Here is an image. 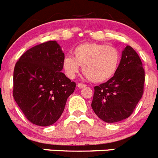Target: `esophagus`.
<instances>
[{
    "instance_id": "34e87169",
    "label": "esophagus",
    "mask_w": 158,
    "mask_h": 158,
    "mask_svg": "<svg viewBox=\"0 0 158 158\" xmlns=\"http://www.w3.org/2000/svg\"><path fill=\"white\" fill-rule=\"evenodd\" d=\"M77 86L79 88H83V87H86V84H83V83H78L77 84Z\"/></svg>"
}]
</instances>
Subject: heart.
<instances>
[{
  "instance_id": "b5f03b06",
  "label": "heart",
  "mask_w": 158,
  "mask_h": 158,
  "mask_svg": "<svg viewBox=\"0 0 158 158\" xmlns=\"http://www.w3.org/2000/svg\"><path fill=\"white\" fill-rule=\"evenodd\" d=\"M120 52L112 45L98 43H83L73 50V57L63 60V69L69 78H74L82 66L85 76L94 82H102L110 79L117 70Z\"/></svg>"
}]
</instances>
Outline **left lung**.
Here are the masks:
<instances>
[{"mask_svg": "<svg viewBox=\"0 0 158 158\" xmlns=\"http://www.w3.org/2000/svg\"><path fill=\"white\" fill-rule=\"evenodd\" d=\"M145 71L137 52L127 45L114 76L94 86L91 107L106 123H116L129 117L143 94Z\"/></svg>", "mask_w": 158, "mask_h": 158, "instance_id": "1", "label": "left lung"}]
</instances>
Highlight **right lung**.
I'll list each match as a JSON object with an SVG mask.
<instances>
[{
    "label": "right lung",
    "mask_w": 158,
    "mask_h": 158,
    "mask_svg": "<svg viewBox=\"0 0 158 158\" xmlns=\"http://www.w3.org/2000/svg\"><path fill=\"white\" fill-rule=\"evenodd\" d=\"M64 58L59 44L49 41L28 49L15 64L13 98L34 124L46 127L57 121L76 89V82L61 72Z\"/></svg>",
    "instance_id": "right-lung-1"
}]
</instances>
